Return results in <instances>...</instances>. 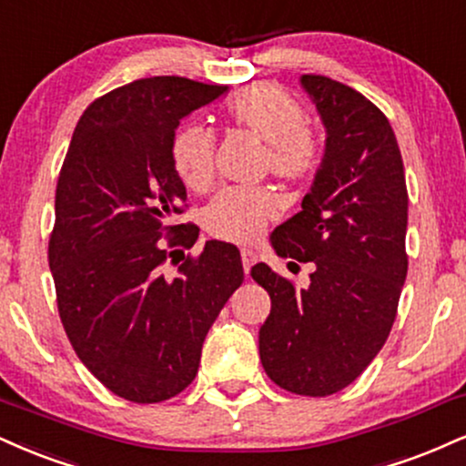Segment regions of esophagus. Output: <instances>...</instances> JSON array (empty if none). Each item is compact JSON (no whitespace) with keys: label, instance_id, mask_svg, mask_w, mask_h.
<instances>
[{"label":"esophagus","instance_id":"34e87169","mask_svg":"<svg viewBox=\"0 0 466 466\" xmlns=\"http://www.w3.org/2000/svg\"><path fill=\"white\" fill-rule=\"evenodd\" d=\"M240 260H243V271H245V276H248L251 265L256 262V254L251 249H240Z\"/></svg>","mask_w":466,"mask_h":466}]
</instances>
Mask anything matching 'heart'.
I'll return each mask as SVG.
<instances>
[{"mask_svg":"<svg viewBox=\"0 0 466 466\" xmlns=\"http://www.w3.org/2000/svg\"><path fill=\"white\" fill-rule=\"evenodd\" d=\"M226 119L265 141L262 169L287 184H301L315 176L323 162L319 134L304 121V108L278 84L258 82L240 88L223 106ZM173 167L195 193L215 182L217 143L208 127L190 123L179 127L171 143ZM278 201L265 187L223 188L204 210V228L210 237L248 243L276 217Z\"/></svg>","mask_w":466,"mask_h":466,"instance_id":"1","label":"heart"}]
</instances>
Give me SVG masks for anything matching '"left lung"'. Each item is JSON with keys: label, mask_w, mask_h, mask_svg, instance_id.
<instances>
[{"label": "left lung", "mask_w": 466, "mask_h": 466, "mask_svg": "<svg viewBox=\"0 0 466 466\" xmlns=\"http://www.w3.org/2000/svg\"><path fill=\"white\" fill-rule=\"evenodd\" d=\"M301 84L328 130L325 158L271 245L315 271L301 290L265 262L251 278L271 297L258 336L267 375L295 395L328 397L371 364L395 323L408 273V190L384 112L325 76L308 73Z\"/></svg>", "instance_id": "8db88e82"}]
</instances>
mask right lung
Segmentation results:
<instances>
[{
  "label": "right lung",
  "instance_id": "add662e5",
  "mask_svg": "<svg viewBox=\"0 0 466 466\" xmlns=\"http://www.w3.org/2000/svg\"><path fill=\"white\" fill-rule=\"evenodd\" d=\"M226 91L177 76L115 88L84 110L60 169L47 249L60 321L84 367L127 401L171 400L193 382L210 325L243 284L234 245L184 256L199 228L171 223L188 208L176 127Z\"/></svg>",
  "mask_w": 466,
  "mask_h": 466
}]
</instances>
